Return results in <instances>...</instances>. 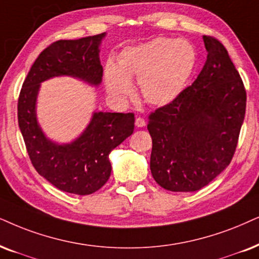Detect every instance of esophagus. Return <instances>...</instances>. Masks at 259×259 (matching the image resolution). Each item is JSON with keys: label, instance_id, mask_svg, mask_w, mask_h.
Instances as JSON below:
<instances>
[{"label": "esophagus", "instance_id": "1", "mask_svg": "<svg viewBox=\"0 0 259 259\" xmlns=\"http://www.w3.org/2000/svg\"><path fill=\"white\" fill-rule=\"evenodd\" d=\"M135 125L137 127H143L146 125V120L142 118V117H137V118L135 119Z\"/></svg>", "mask_w": 259, "mask_h": 259}]
</instances>
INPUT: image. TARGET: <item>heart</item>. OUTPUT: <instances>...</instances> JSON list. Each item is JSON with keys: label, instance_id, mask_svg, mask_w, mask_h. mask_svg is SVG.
I'll return each instance as SVG.
<instances>
[{"label": "heart", "instance_id": "obj_1", "mask_svg": "<svg viewBox=\"0 0 259 259\" xmlns=\"http://www.w3.org/2000/svg\"><path fill=\"white\" fill-rule=\"evenodd\" d=\"M195 63V50L188 41L155 38L123 50L118 67L107 65V91L113 97H125L132 92L129 78L137 77L147 103L166 105L184 90Z\"/></svg>", "mask_w": 259, "mask_h": 259}]
</instances>
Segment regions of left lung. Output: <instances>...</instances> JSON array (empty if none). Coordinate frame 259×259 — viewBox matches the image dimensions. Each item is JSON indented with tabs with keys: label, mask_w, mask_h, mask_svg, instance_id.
I'll use <instances>...</instances> for the list:
<instances>
[{
	"label": "left lung",
	"mask_w": 259,
	"mask_h": 259,
	"mask_svg": "<svg viewBox=\"0 0 259 259\" xmlns=\"http://www.w3.org/2000/svg\"><path fill=\"white\" fill-rule=\"evenodd\" d=\"M207 61L191 86L149 114L150 171L161 188L197 191L230 165L246 110L243 80L226 48L203 35Z\"/></svg>",
	"instance_id": "obj_1"
}]
</instances>
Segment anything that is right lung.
Here are the masks:
<instances>
[{
    "mask_svg": "<svg viewBox=\"0 0 259 259\" xmlns=\"http://www.w3.org/2000/svg\"><path fill=\"white\" fill-rule=\"evenodd\" d=\"M105 33L57 40L40 52L26 76L18 100V122L32 165L62 191L91 195L111 175L109 154L134 132L135 114L96 112L84 133L70 145H57L42 134L35 100L42 81L70 75L98 86L103 77L99 44Z\"/></svg>",
    "mask_w": 259,
    "mask_h": 259,
    "instance_id": "right-lung-1",
    "label": "right lung"
}]
</instances>
